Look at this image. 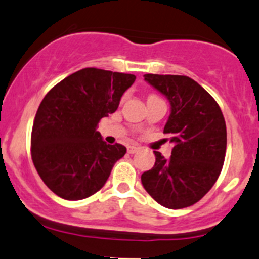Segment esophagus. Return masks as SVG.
Here are the masks:
<instances>
[{
  "label": "esophagus",
  "mask_w": 259,
  "mask_h": 259,
  "mask_svg": "<svg viewBox=\"0 0 259 259\" xmlns=\"http://www.w3.org/2000/svg\"><path fill=\"white\" fill-rule=\"evenodd\" d=\"M139 150H140V146H135V145H132L127 148V152L129 154H135V152H138Z\"/></svg>",
  "instance_id": "esophagus-1"
}]
</instances>
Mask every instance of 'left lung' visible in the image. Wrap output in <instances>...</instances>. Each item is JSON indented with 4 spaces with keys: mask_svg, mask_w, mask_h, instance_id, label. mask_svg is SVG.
Masks as SVG:
<instances>
[{
    "mask_svg": "<svg viewBox=\"0 0 259 259\" xmlns=\"http://www.w3.org/2000/svg\"><path fill=\"white\" fill-rule=\"evenodd\" d=\"M144 78L170 103L164 134L174 148L170 159L154 151L155 165L141 175V184L164 207H189L207 194L221 172L227 145L225 118L216 100L186 75Z\"/></svg>",
    "mask_w": 259,
    "mask_h": 259,
    "instance_id": "left-lung-1",
    "label": "left lung"
}]
</instances>
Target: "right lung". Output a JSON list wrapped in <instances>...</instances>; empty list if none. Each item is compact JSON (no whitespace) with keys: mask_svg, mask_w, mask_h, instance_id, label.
<instances>
[{"mask_svg":"<svg viewBox=\"0 0 259 259\" xmlns=\"http://www.w3.org/2000/svg\"><path fill=\"white\" fill-rule=\"evenodd\" d=\"M134 74L84 68L51 89L38 108L31 154L38 175L64 200L89 197L105 185L126 148L109 145L98 122L119 107Z\"/></svg>","mask_w":259,"mask_h":259,"instance_id":"add662e5","label":"right lung"}]
</instances>
